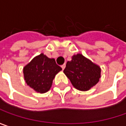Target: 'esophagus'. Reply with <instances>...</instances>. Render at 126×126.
Masks as SVG:
<instances>
[{
    "instance_id": "34e87169",
    "label": "esophagus",
    "mask_w": 126,
    "mask_h": 126,
    "mask_svg": "<svg viewBox=\"0 0 126 126\" xmlns=\"http://www.w3.org/2000/svg\"><path fill=\"white\" fill-rule=\"evenodd\" d=\"M61 68H62V70H64V69H65V64H63V65H61Z\"/></svg>"
}]
</instances>
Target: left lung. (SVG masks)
I'll return each mask as SVG.
<instances>
[{"label":"left lung","mask_w":126,"mask_h":126,"mask_svg":"<svg viewBox=\"0 0 126 126\" xmlns=\"http://www.w3.org/2000/svg\"><path fill=\"white\" fill-rule=\"evenodd\" d=\"M63 73L74 87L80 91L89 90L101 78L100 67L80 53L74 55L67 62Z\"/></svg>","instance_id":"left-lung-1"}]
</instances>
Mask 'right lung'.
I'll list each match as a JSON object with an SVG mask.
<instances>
[{"label":"right lung","instance_id":"1","mask_svg":"<svg viewBox=\"0 0 126 126\" xmlns=\"http://www.w3.org/2000/svg\"><path fill=\"white\" fill-rule=\"evenodd\" d=\"M61 70L54 58H49L41 53L25 65L23 73L27 85L37 92L45 93L50 90L53 79Z\"/></svg>","mask_w":126,"mask_h":126}]
</instances>
